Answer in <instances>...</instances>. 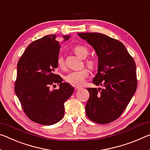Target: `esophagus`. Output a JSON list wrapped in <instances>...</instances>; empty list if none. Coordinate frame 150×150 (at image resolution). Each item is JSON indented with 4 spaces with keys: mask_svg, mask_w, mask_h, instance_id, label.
<instances>
[{
    "mask_svg": "<svg viewBox=\"0 0 150 150\" xmlns=\"http://www.w3.org/2000/svg\"><path fill=\"white\" fill-rule=\"evenodd\" d=\"M80 89H81V87H79V86H75V90H79Z\"/></svg>",
    "mask_w": 150,
    "mask_h": 150,
    "instance_id": "obj_1",
    "label": "esophagus"
}]
</instances>
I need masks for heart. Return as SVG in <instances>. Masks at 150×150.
Masks as SVG:
<instances>
[{"instance_id": "heart-1", "label": "heart", "mask_w": 150, "mask_h": 150, "mask_svg": "<svg viewBox=\"0 0 150 150\" xmlns=\"http://www.w3.org/2000/svg\"><path fill=\"white\" fill-rule=\"evenodd\" d=\"M73 51L81 59H85L89 53V51L84 45H76L73 47ZM57 63L59 68L65 69V63L64 58L61 55L58 56L57 59ZM85 64L88 68L91 70L96 69L97 63L94 59H88L85 61ZM89 76V71L87 69H83L80 71H71L65 76V80L67 82L73 85H81L85 81V79Z\"/></svg>"}]
</instances>
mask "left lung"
<instances>
[{
  "label": "left lung",
  "mask_w": 150,
  "mask_h": 150,
  "mask_svg": "<svg viewBox=\"0 0 150 150\" xmlns=\"http://www.w3.org/2000/svg\"><path fill=\"white\" fill-rule=\"evenodd\" d=\"M96 50L98 71L93 83L102 88H87L85 111L95 123L106 124L117 120L136 91L137 79L134 59L122 42L98 33H80Z\"/></svg>",
  "instance_id": "1"
}]
</instances>
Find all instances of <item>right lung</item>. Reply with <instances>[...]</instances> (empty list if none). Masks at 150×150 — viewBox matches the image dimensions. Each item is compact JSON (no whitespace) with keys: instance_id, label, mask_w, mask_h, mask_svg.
Segmentation results:
<instances>
[{"instance_id":"right-lung-1","label":"right lung","mask_w":150,"mask_h":150,"mask_svg":"<svg viewBox=\"0 0 150 150\" xmlns=\"http://www.w3.org/2000/svg\"><path fill=\"white\" fill-rule=\"evenodd\" d=\"M63 37L66 41L69 36ZM60 47L57 35H46L28 45L17 63L15 93L27 117L41 125H53L63 117L64 103L74 91L54 73ZM54 84L59 89L51 91Z\"/></svg>"}]
</instances>
